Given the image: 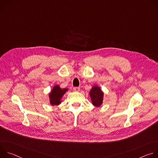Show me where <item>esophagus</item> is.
I'll return each instance as SVG.
<instances>
[{
    "label": "esophagus",
    "instance_id": "1",
    "mask_svg": "<svg viewBox=\"0 0 158 158\" xmlns=\"http://www.w3.org/2000/svg\"><path fill=\"white\" fill-rule=\"evenodd\" d=\"M73 91L75 92H79L80 91V88L77 87H75L73 88Z\"/></svg>",
    "mask_w": 158,
    "mask_h": 158
}]
</instances>
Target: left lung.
Instances as JSON below:
<instances>
[{
  "instance_id": "8db88e82",
  "label": "left lung",
  "mask_w": 158,
  "mask_h": 158,
  "mask_svg": "<svg viewBox=\"0 0 158 158\" xmlns=\"http://www.w3.org/2000/svg\"><path fill=\"white\" fill-rule=\"evenodd\" d=\"M89 94L90 96H91L92 103L94 106L99 107L102 104L104 93L99 87L97 85L93 86L91 89Z\"/></svg>"
}]
</instances>
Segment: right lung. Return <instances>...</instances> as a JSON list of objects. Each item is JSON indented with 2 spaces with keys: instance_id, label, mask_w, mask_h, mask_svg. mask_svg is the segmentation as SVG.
I'll return each instance as SVG.
<instances>
[{
  "instance_id": "1",
  "label": "right lung",
  "mask_w": 158,
  "mask_h": 158,
  "mask_svg": "<svg viewBox=\"0 0 158 158\" xmlns=\"http://www.w3.org/2000/svg\"><path fill=\"white\" fill-rule=\"evenodd\" d=\"M68 91L67 89H61L58 85H55L49 93L50 104L52 106H57L61 103V99L64 94Z\"/></svg>"
}]
</instances>
